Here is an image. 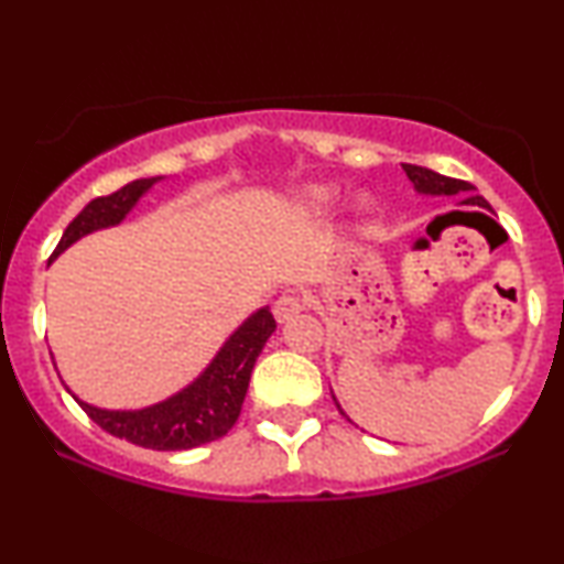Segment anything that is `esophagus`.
<instances>
[{
    "instance_id": "1",
    "label": "esophagus",
    "mask_w": 564,
    "mask_h": 564,
    "mask_svg": "<svg viewBox=\"0 0 564 564\" xmlns=\"http://www.w3.org/2000/svg\"><path fill=\"white\" fill-rule=\"evenodd\" d=\"M305 311V300L295 295V292H284L274 303V318L280 323H288Z\"/></svg>"
}]
</instances>
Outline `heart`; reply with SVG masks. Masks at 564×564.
<instances>
[{
  "label": "heart",
  "mask_w": 564,
  "mask_h": 564,
  "mask_svg": "<svg viewBox=\"0 0 564 564\" xmlns=\"http://www.w3.org/2000/svg\"><path fill=\"white\" fill-rule=\"evenodd\" d=\"M336 205L338 189L328 187V184H307V187L300 192V207H303L307 215H315V218L334 213Z\"/></svg>",
  "instance_id": "1"
}]
</instances>
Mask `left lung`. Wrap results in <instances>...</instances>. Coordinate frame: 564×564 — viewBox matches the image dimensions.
<instances>
[{
	"label": "left lung",
	"instance_id": "left-lung-1",
	"mask_svg": "<svg viewBox=\"0 0 564 564\" xmlns=\"http://www.w3.org/2000/svg\"><path fill=\"white\" fill-rule=\"evenodd\" d=\"M403 172L408 174V180H411L413 189L419 192V195H426V197L467 195L465 199H462V205H475V207H485V210H490V205L485 203L480 195H475L473 184H467V182H462V180H452V176L436 174V172H431V169H426V166H415V164H403ZM336 405H338V400H336ZM338 411H341V405H338ZM346 419H349V415H346Z\"/></svg>",
	"mask_w": 564,
	"mask_h": 564
}]
</instances>
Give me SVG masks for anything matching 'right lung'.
<instances>
[{
	"instance_id": "add662e5",
	"label": "right lung",
	"mask_w": 564,
	"mask_h": 564,
	"mask_svg": "<svg viewBox=\"0 0 564 564\" xmlns=\"http://www.w3.org/2000/svg\"><path fill=\"white\" fill-rule=\"evenodd\" d=\"M164 176H149V180H135L120 187L107 197H97L68 223V228L61 236L56 251L51 253V261H56L68 246H74L79 238L95 234V230L120 226L128 218L130 210L141 203V197L149 195L153 184ZM276 323L269 305L253 311L234 334H230L215 357L210 359L203 372L189 384H184L180 392L169 395L159 403L138 408V411H110V408H97L82 400L68 388L76 403L84 408L97 426H102L107 434L126 438V442L143 446V449L156 452H182L195 449L199 444L215 442L226 436L234 423L241 415V405L249 390V380L257 365L261 349H264L269 336L274 334Z\"/></svg>"
}]
</instances>
